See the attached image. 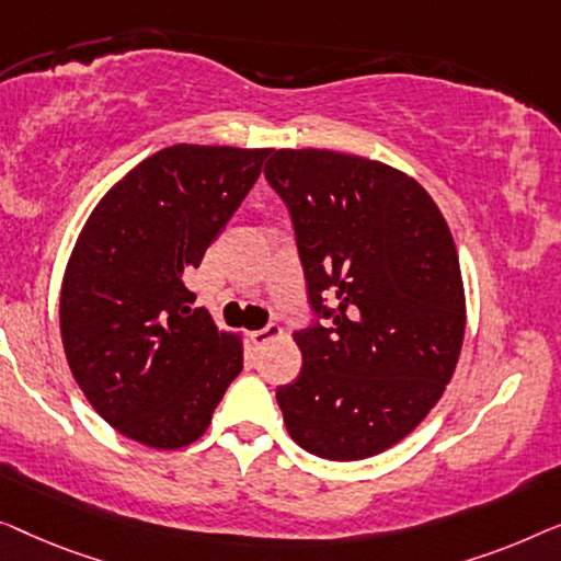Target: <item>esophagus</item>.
I'll return each mask as SVG.
<instances>
[{
  "instance_id": "34e87169",
  "label": "esophagus",
  "mask_w": 561,
  "mask_h": 561,
  "mask_svg": "<svg viewBox=\"0 0 561 561\" xmlns=\"http://www.w3.org/2000/svg\"><path fill=\"white\" fill-rule=\"evenodd\" d=\"M282 335V328L279 325H264L262 330H254L251 333V343L256 345V348H262V345H266L270 341H274V337Z\"/></svg>"
}]
</instances>
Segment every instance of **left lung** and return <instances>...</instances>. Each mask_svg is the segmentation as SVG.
I'll list each match as a JSON object with an SVG mask.
<instances>
[{"label": "left lung", "instance_id": "left-lung-1", "mask_svg": "<svg viewBox=\"0 0 561 561\" xmlns=\"http://www.w3.org/2000/svg\"><path fill=\"white\" fill-rule=\"evenodd\" d=\"M266 183L287 205L312 320L302 370L277 389L289 437L325 460L404 439L453 378L465 295L453 233L427 191L389 164L277 149Z\"/></svg>", "mask_w": 561, "mask_h": 561}]
</instances>
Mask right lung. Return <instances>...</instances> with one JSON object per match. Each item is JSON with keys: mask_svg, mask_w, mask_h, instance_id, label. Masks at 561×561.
Wrapping results in <instances>:
<instances>
[{"mask_svg": "<svg viewBox=\"0 0 561 561\" xmlns=\"http://www.w3.org/2000/svg\"><path fill=\"white\" fill-rule=\"evenodd\" d=\"M270 152L160 149L85 220L60 291L62 348L85 399L124 437L191 445L241 374V343L193 310L185 274L224 233Z\"/></svg>", "mask_w": 561, "mask_h": 561, "instance_id": "1", "label": "right lung"}]
</instances>
